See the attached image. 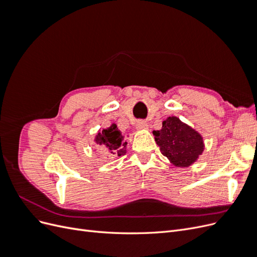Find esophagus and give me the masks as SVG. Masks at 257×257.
<instances>
[{
  "instance_id": "esophagus-1",
  "label": "esophagus",
  "mask_w": 257,
  "mask_h": 257,
  "mask_svg": "<svg viewBox=\"0 0 257 257\" xmlns=\"http://www.w3.org/2000/svg\"><path fill=\"white\" fill-rule=\"evenodd\" d=\"M136 128L137 130H147L148 128V124L145 121H138L136 123Z\"/></svg>"
}]
</instances>
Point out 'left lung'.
I'll use <instances>...</instances> for the list:
<instances>
[{"instance_id":"8db88e82","label":"left lung","mask_w":257,"mask_h":257,"mask_svg":"<svg viewBox=\"0 0 257 257\" xmlns=\"http://www.w3.org/2000/svg\"><path fill=\"white\" fill-rule=\"evenodd\" d=\"M153 135L163 155L179 167H186L195 162L204 151L203 138L177 116H169L160 131Z\"/></svg>"}]
</instances>
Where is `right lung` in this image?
Returning <instances> with one entry per match:
<instances>
[{"label": "right lung", "mask_w": 257, "mask_h": 257, "mask_svg": "<svg viewBox=\"0 0 257 257\" xmlns=\"http://www.w3.org/2000/svg\"><path fill=\"white\" fill-rule=\"evenodd\" d=\"M95 142L100 146L106 147V149L110 153L118 154L119 157L125 154L126 152L125 148L127 143L123 142V136L115 124H112L110 127L98 132Z\"/></svg>", "instance_id": "1"}]
</instances>
